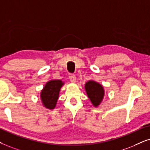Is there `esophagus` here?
I'll list each match as a JSON object with an SVG mask.
<instances>
[{
    "instance_id": "1",
    "label": "esophagus",
    "mask_w": 150,
    "mask_h": 150,
    "mask_svg": "<svg viewBox=\"0 0 150 150\" xmlns=\"http://www.w3.org/2000/svg\"><path fill=\"white\" fill-rule=\"evenodd\" d=\"M69 77L70 80H71V82L75 83V81H76V77H75V74H73V73H70Z\"/></svg>"
}]
</instances>
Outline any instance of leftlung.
<instances>
[{
  "label": "left lung",
  "instance_id": "8db88e82",
  "mask_svg": "<svg viewBox=\"0 0 150 150\" xmlns=\"http://www.w3.org/2000/svg\"><path fill=\"white\" fill-rule=\"evenodd\" d=\"M85 88L88 98L95 106H97L102 101L104 91L103 86L94 81H89L86 83Z\"/></svg>",
  "mask_w": 150,
  "mask_h": 150
}]
</instances>
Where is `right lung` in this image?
Masks as SVG:
<instances>
[{
	"mask_svg": "<svg viewBox=\"0 0 150 150\" xmlns=\"http://www.w3.org/2000/svg\"><path fill=\"white\" fill-rule=\"evenodd\" d=\"M62 84L61 80H51L47 83L41 92L42 101L46 108L49 109L54 108Z\"/></svg>",
	"mask_w": 150,
	"mask_h": 150,
	"instance_id": "right-lung-1",
	"label": "right lung"
}]
</instances>
